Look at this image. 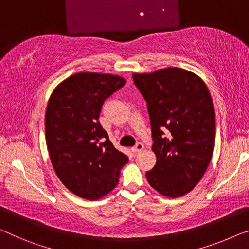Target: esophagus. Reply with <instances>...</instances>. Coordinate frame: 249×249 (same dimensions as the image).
Returning <instances> with one entry per match:
<instances>
[{"instance_id":"obj_1","label":"esophagus","mask_w":249,"mask_h":249,"mask_svg":"<svg viewBox=\"0 0 249 249\" xmlns=\"http://www.w3.org/2000/svg\"><path fill=\"white\" fill-rule=\"evenodd\" d=\"M143 148H144V147H143L142 143L138 142V143L136 144V146L131 149V150H132L133 154H139V152H141V151L143 150Z\"/></svg>"}]
</instances>
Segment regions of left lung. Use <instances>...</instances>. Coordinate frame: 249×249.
Returning <instances> with one entry per match:
<instances>
[{"label":"left lung","mask_w":249,"mask_h":249,"mask_svg":"<svg viewBox=\"0 0 249 249\" xmlns=\"http://www.w3.org/2000/svg\"><path fill=\"white\" fill-rule=\"evenodd\" d=\"M132 78L148 103L157 158L147 180L162 196L181 197L199 182L215 148V109L208 88L194 72L175 67Z\"/></svg>","instance_id":"1"}]
</instances>
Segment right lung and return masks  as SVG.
I'll use <instances>...</instances> for the list:
<instances>
[{
    "mask_svg": "<svg viewBox=\"0 0 249 249\" xmlns=\"http://www.w3.org/2000/svg\"><path fill=\"white\" fill-rule=\"evenodd\" d=\"M125 83L119 75L80 72L60 82L45 111V140L53 169L76 196L98 200L116 188L128 157L102 129L103 102Z\"/></svg>",
    "mask_w": 249,
    "mask_h": 249,
    "instance_id": "right-lung-1",
    "label": "right lung"
}]
</instances>
